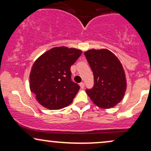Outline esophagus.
I'll return each instance as SVG.
<instances>
[{
    "mask_svg": "<svg viewBox=\"0 0 151 151\" xmlns=\"http://www.w3.org/2000/svg\"><path fill=\"white\" fill-rule=\"evenodd\" d=\"M79 85H80L81 89H84V86H85V84H84V82H81L80 84H79Z\"/></svg>",
    "mask_w": 151,
    "mask_h": 151,
    "instance_id": "esophagus-1",
    "label": "esophagus"
}]
</instances>
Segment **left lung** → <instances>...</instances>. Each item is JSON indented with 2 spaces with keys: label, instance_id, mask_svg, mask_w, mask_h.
Instances as JSON below:
<instances>
[{
  "label": "left lung",
  "instance_id": "left-lung-1",
  "mask_svg": "<svg viewBox=\"0 0 151 151\" xmlns=\"http://www.w3.org/2000/svg\"><path fill=\"white\" fill-rule=\"evenodd\" d=\"M93 74V86L86 92L98 106L109 109L122 100L126 89V75L121 62L108 50L84 52Z\"/></svg>",
  "mask_w": 151,
  "mask_h": 151
}]
</instances>
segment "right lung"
<instances>
[{"label": "right lung", "mask_w": 151, "mask_h": 151, "mask_svg": "<svg viewBox=\"0 0 151 151\" xmlns=\"http://www.w3.org/2000/svg\"><path fill=\"white\" fill-rule=\"evenodd\" d=\"M81 50L54 47L35 62L30 74V91L41 105L60 109L70 105L80 89L72 80L70 67L81 56Z\"/></svg>", "instance_id": "add662e5"}]
</instances>
